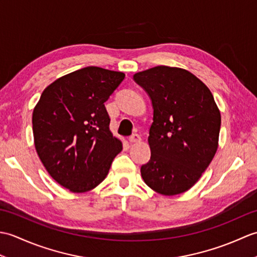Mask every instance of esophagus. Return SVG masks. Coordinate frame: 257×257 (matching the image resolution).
Listing matches in <instances>:
<instances>
[{
  "label": "esophagus",
  "instance_id": "34e87169",
  "mask_svg": "<svg viewBox=\"0 0 257 257\" xmlns=\"http://www.w3.org/2000/svg\"><path fill=\"white\" fill-rule=\"evenodd\" d=\"M128 140H129L132 144H138V143H140L141 138H140V136H139L138 134H134V135L130 136Z\"/></svg>",
  "mask_w": 257,
  "mask_h": 257
}]
</instances>
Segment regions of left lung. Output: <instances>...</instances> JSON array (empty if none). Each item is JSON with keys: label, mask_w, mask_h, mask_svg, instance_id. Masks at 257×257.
Returning a JSON list of instances; mask_svg holds the SVG:
<instances>
[{"label": "left lung", "mask_w": 257, "mask_h": 257, "mask_svg": "<svg viewBox=\"0 0 257 257\" xmlns=\"http://www.w3.org/2000/svg\"><path fill=\"white\" fill-rule=\"evenodd\" d=\"M150 97V160L141 166L146 184L163 195L192 188L214 157L221 113L210 89L182 68L157 66L134 75Z\"/></svg>", "instance_id": "8db88e82"}]
</instances>
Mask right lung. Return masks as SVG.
Returning a JSON list of instances; mask_svg holds the SVG:
<instances>
[{
  "instance_id": "obj_1",
  "label": "right lung",
  "mask_w": 257,
  "mask_h": 257,
  "mask_svg": "<svg viewBox=\"0 0 257 257\" xmlns=\"http://www.w3.org/2000/svg\"><path fill=\"white\" fill-rule=\"evenodd\" d=\"M123 79L120 72L81 68L46 87L34 108L37 155L51 177L72 192L102 182L122 149L109 130L105 102Z\"/></svg>"
}]
</instances>
